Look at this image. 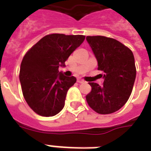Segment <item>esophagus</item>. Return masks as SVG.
Listing matches in <instances>:
<instances>
[{
    "instance_id": "esophagus-1",
    "label": "esophagus",
    "mask_w": 151,
    "mask_h": 151,
    "mask_svg": "<svg viewBox=\"0 0 151 151\" xmlns=\"http://www.w3.org/2000/svg\"><path fill=\"white\" fill-rule=\"evenodd\" d=\"M78 83H86V81L81 78H78Z\"/></svg>"
}]
</instances>
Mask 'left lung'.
Listing matches in <instances>:
<instances>
[{
    "label": "left lung",
    "instance_id": "1",
    "mask_svg": "<svg viewBox=\"0 0 151 151\" xmlns=\"http://www.w3.org/2000/svg\"><path fill=\"white\" fill-rule=\"evenodd\" d=\"M86 41L103 73V86L90 82L92 90L86 97L95 112L108 114L118 111L128 101L136 78L132 51L121 42L103 36H88Z\"/></svg>",
    "mask_w": 151,
    "mask_h": 151
}]
</instances>
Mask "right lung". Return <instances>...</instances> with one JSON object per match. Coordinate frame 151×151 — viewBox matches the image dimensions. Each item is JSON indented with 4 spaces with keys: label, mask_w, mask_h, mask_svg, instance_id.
Listing matches in <instances>:
<instances>
[{
    "label": "right lung",
    "mask_w": 151,
    "mask_h": 151,
    "mask_svg": "<svg viewBox=\"0 0 151 151\" xmlns=\"http://www.w3.org/2000/svg\"><path fill=\"white\" fill-rule=\"evenodd\" d=\"M83 35L45 36L23 58L19 78L25 101L39 115L51 117L65 106L68 90L77 79L59 72V66L84 41Z\"/></svg>",
    "instance_id": "right-lung-1"
}]
</instances>
